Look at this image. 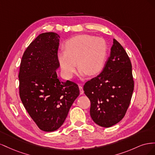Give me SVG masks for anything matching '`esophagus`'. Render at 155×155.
<instances>
[{
    "instance_id": "obj_1",
    "label": "esophagus",
    "mask_w": 155,
    "mask_h": 155,
    "mask_svg": "<svg viewBox=\"0 0 155 155\" xmlns=\"http://www.w3.org/2000/svg\"><path fill=\"white\" fill-rule=\"evenodd\" d=\"M79 91H80V94H83L84 93V91H83V89L82 86L79 85Z\"/></svg>"
}]
</instances>
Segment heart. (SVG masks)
<instances>
[{"instance_id":"1","label":"heart","mask_w":155,"mask_h":155,"mask_svg":"<svg viewBox=\"0 0 155 155\" xmlns=\"http://www.w3.org/2000/svg\"><path fill=\"white\" fill-rule=\"evenodd\" d=\"M107 55V45L104 39L83 34L68 39L64 43V50L58 52L57 58L64 77L71 79L76 72L77 63L82 76L100 72Z\"/></svg>"}]
</instances>
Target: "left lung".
Wrapping results in <instances>:
<instances>
[{
    "label": "left lung",
    "mask_w": 155,
    "mask_h": 155,
    "mask_svg": "<svg viewBox=\"0 0 155 155\" xmlns=\"http://www.w3.org/2000/svg\"><path fill=\"white\" fill-rule=\"evenodd\" d=\"M83 90L91 101L90 114L96 124L110 127L123 119L132 97L134 80L130 60L116 39L102 72L86 82Z\"/></svg>",
    "instance_id": "left-lung-1"
}]
</instances>
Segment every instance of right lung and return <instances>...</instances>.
Masks as SVG:
<instances>
[{"label":"right lung","instance_id":"obj_1","mask_svg":"<svg viewBox=\"0 0 155 155\" xmlns=\"http://www.w3.org/2000/svg\"><path fill=\"white\" fill-rule=\"evenodd\" d=\"M59 38L54 32L37 36L24 52L18 73L22 104L38 127L46 132L63 125L79 94L76 83L61 81L56 72Z\"/></svg>","mask_w":155,"mask_h":155}]
</instances>
